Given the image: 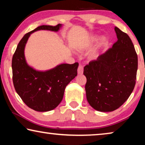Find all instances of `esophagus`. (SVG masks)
Here are the masks:
<instances>
[{"instance_id":"1","label":"esophagus","mask_w":145,"mask_h":145,"mask_svg":"<svg viewBox=\"0 0 145 145\" xmlns=\"http://www.w3.org/2000/svg\"><path fill=\"white\" fill-rule=\"evenodd\" d=\"M77 73H78L79 75H81L83 74V66L80 64L78 67V69H77Z\"/></svg>"}]
</instances>
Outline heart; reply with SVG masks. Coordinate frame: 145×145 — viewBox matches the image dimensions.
Returning <instances> with one entry per match:
<instances>
[{"mask_svg": "<svg viewBox=\"0 0 145 145\" xmlns=\"http://www.w3.org/2000/svg\"><path fill=\"white\" fill-rule=\"evenodd\" d=\"M98 40V36L96 35V34H92V35H91L89 38H88L87 43H86V44H87L88 45H90L94 44V43L96 42ZM106 42H107V38L105 37V36H102V37L100 39V42H99V44H98V47H97V49L92 52L91 55H90V59L92 60H95L98 59L99 56V52H100V49L102 47L104 46L105 44H106Z\"/></svg>", "mask_w": 145, "mask_h": 145, "instance_id": "heart-1", "label": "heart"}]
</instances>
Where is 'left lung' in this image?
<instances>
[{"mask_svg": "<svg viewBox=\"0 0 145 145\" xmlns=\"http://www.w3.org/2000/svg\"><path fill=\"white\" fill-rule=\"evenodd\" d=\"M117 41L112 48L84 67L86 100L96 111L111 112L120 107L135 85L138 59L128 34L114 27Z\"/></svg>", "mask_w": 145, "mask_h": 145, "instance_id": "left-lung-1", "label": "left lung"}]
</instances>
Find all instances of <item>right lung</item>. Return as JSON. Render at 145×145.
Masks as SVG:
<instances>
[{
  "mask_svg": "<svg viewBox=\"0 0 145 145\" xmlns=\"http://www.w3.org/2000/svg\"><path fill=\"white\" fill-rule=\"evenodd\" d=\"M62 27L42 25L26 34L17 45L12 58L13 83L17 94L28 107L39 112L55 109L63 99L66 86L77 75V62L60 64L55 68L41 71L29 65L25 49L31 34L38 31L59 32Z\"/></svg>",
  "mask_w": 145,
  "mask_h": 145,
  "instance_id": "right-lung-1",
  "label": "right lung"
}]
</instances>
